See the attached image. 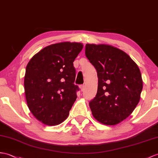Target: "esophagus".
Segmentation results:
<instances>
[{
  "label": "esophagus",
  "instance_id": "1",
  "mask_svg": "<svg viewBox=\"0 0 158 158\" xmlns=\"http://www.w3.org/2000/svg\"><path fill=\"white\" fill-rule=\"evenodd\" d=\"M79 88H80L81 91H84V89H85V86H84L83 85H81L79 86Z\"/></svg>",
  "mask_w": 158,
  "mask_h": 158
}]
</instances>
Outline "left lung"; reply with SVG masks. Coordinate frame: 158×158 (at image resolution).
Segmentation results:
<instances>
[{"instance_id": "left-lung-1", "label": "left lung", "mask_w": 158, "mask_h": 158, "mask_svg": "<svg viewBox=\"0 0 158 158\" xmlns=\"http://www.w3.org/2000/svg\"><path fill=\"white\" fill-rule=\"evenodd\" d=\"M85 56L98 77L97 94L89 102L92 114L102 124L116 125L131 114L140 100V70L127 53L110 45L87 44Z\"/></svg>"}]
</instances>
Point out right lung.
I'll list each match as a JSON object with an SVG mask.
<instances>
[{"label": "right lung", "instance_id": "1", "mask_svg": "<svg viewBox=\"0 0 158 158\" xmlns=\"http://www.w3.org/2000/svg\"><path fill=\"white\" fill-rule=\"evenodd\" d=\"M78 42H64L44 48L25 69V94L32 114L43 124L54 126L68 117L77 99L73 62L83 48Z\"/></svg>", "mask_w": 158, "mask_h": 158}]
</instances>
